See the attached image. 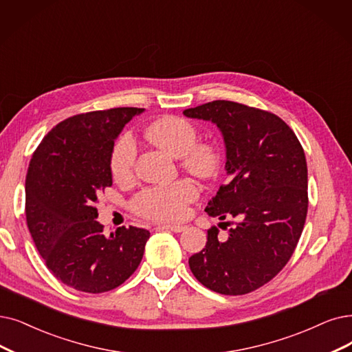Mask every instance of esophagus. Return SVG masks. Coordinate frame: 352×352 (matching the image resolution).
<instances>
[{
	"label": "esophagus",
	"instance_id": "1",
	"mask_svg": "<svg viewBox=\"0 0 352 352\" xmlns=\"http://www.w3.org/2000/svg\"><path fill=\"white\" fill-rule=\"evenodd\" d=\"M159 228L168 230V231H173V232H182V231L186 230L185 225H175V223H162V225H159Z\"/></svg>",
	"mask_w": 352,
	"mask_h": 352
}]
</instances>
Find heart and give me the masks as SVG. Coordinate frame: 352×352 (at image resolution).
<instances>
[{"mask_svg":"<svg viewBox=\"0 0 352 352\" xmlns=\"http://www.w3.org/2000/svg\"><path fill=\"white\" fill-rule=\"evenodd\" d=\"M151 143L170 156L180 159V164L188 172L199 177L214 176L221 164L219 150L210 143L196 142L198 130L195 125L180 117H164L147 129ZM137 156L135 142L131 134L118 137L111 153V172L117 182H127L134 172ZM198 189L190 180H179L170 186H156L140 192L133 208L138 215L156 221H177L186 215Z\"/></svg>","mask_w":352,"mask_h":352,"instance_id":"heart-1","label":"heart"}]
</instances>
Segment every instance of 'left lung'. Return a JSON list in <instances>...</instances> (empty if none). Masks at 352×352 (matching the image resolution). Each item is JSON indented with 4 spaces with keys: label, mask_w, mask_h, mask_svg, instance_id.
Listing matches in <instances>:
<instances>
[{
    "label": "left lung",
    "mask_w": 352,
    "mask_h": 352,
    "mask_svg": "<svg viewBox=\"0 0 352 352\" xmlns=\"http://www.w3.org/2000/svg\"><path fill=\"white\" fill-rule=\"evenodd\" d=\"M184 116L219 129L230 182L205 212L236 221L227 240H219L217 227L208 230L206 245L189 258V267L217 293H250L270 282L298 245L307 214L305 151L289 125L263 109L212 101L185 109Z\"/></svg>",
    "instance_id": "8db88e82"
}]
</instances>
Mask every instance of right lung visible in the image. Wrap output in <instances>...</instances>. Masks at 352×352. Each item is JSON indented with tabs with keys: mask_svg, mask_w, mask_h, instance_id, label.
<instances>
[{
	"mask_svg": "<svg viewBox=\"0 0 352 352\" xmlns=\"http://www.w3.org/2000/svg\"><path fill=\"white\" fill-rule=\"evenodd\" d=\"M143 108L70 117L36 148L25 176V218L47 269L66 286L102 293L118 287L143 258L150 232L120 227L105 236L98 199L112 185L111 153L124 125Z\"/></svg>",
	"mask_w": 352,
	"mask_h": 352,
	"instance_id": "right-lung-1",
	"label": "right lung"
}]
</instances>
